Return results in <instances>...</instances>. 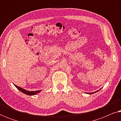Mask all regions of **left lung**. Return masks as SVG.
<instances>
[{"instance_id":"obj_1","label":"left lung","mask_w":121,"mask_h":121,"mask_svg":"<svg viewBox=\"0 0 121 121\" xmlns=\"http://www.w3.org/2000/svg\"><path fill=\"white\" fill-rule=\"evenodd\" d=\"M97 92V91H95V92H92V93H88L89 94H94V93H95V92Z\"/></svg>"}]
</instances>
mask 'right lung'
<instances>
[{"mask_svg": "<svg viewBox=\"0 0 121 121\" xmlns=\"http://www.w3.org/2000/svg\"><path fill=\"white\" fill-rule=\"evenodd\" d=\"M15 86L16 88L18 89V90H19L20 91H21L23 93L26 94V95H30V96H32V95H36V94H37V93H39V92H40L41 90H37V91H27L25 90V89H22L21 88V87H19V86H17V85H15Z\"/></svg>", "mask_w": 121, "mask_h": 121, "instance_id": "1", "label": "right lung"}]
</instances>
